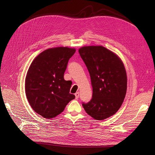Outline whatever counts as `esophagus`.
<instances>
[{
	"label": "esophagus",
	"instance_id": "34e87169",
	"mask_svg": "<svg viewBox=\"0 0 155 155\" xmlns=\"http://www.w3.org/2000/svg\"><path fill=\"white\" fill-rule=\"evenodd\" d=\"M75 98H76V99H78V97H79V92H76V93L75 94Z\"/></svg>",
	"mask_w": 155,
	"mask_h": 155
}]
</instances>
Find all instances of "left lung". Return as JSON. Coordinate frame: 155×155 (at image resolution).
<instances>
[{"instance_id": "left-lung-1", "label": "left lung", "mask_w": 155, "mask_h": 155, "mask_svg": "<svg viewBox=\"0 0 155 155\" xmlns=\"http://www.w3.org/2000/svg\"><path fill=\"white\" fill-rule=\"evenodd\" d=\"M79 54L91 76L92 99L82 105L88 115L104 120L114 114L123 104L127 91V75L119 57L102 46L80 48Z\"/></svg>"}]
</instances>
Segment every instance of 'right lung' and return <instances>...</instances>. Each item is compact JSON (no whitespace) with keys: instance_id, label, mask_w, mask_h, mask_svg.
Listing matches in <instances>:
<instances>
[{"instance_id":"obj_1","label":"right lung","mask_w":155,"mask_h":155,"mask_svg":"<svg viewBox=\"0 0 155 155\" xmlns=\"http://www.w3.org/2000/svg\"><path fill=\"white\" fill-rule=\"evenodd\" d=\"M76 50L50 48L31 63L25 80V92L32 109L44 118L58 116L75 96L70 94L71 82L64 79L69 59Z\"/></svg>"}]
</instances>
